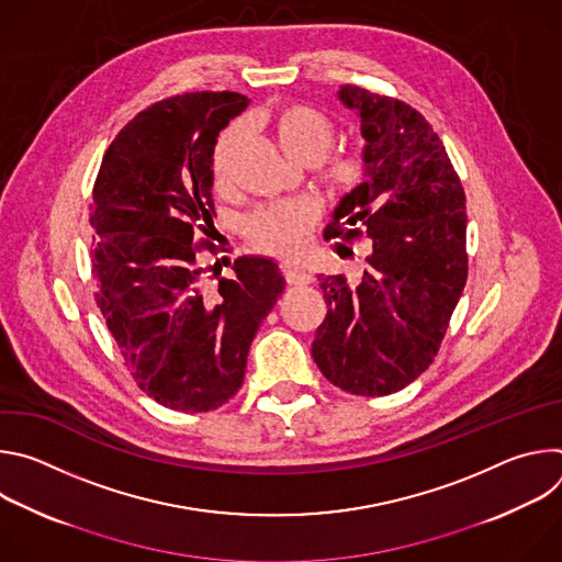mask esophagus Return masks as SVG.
<instances>
[{
  "label": "esophagus",
  "mask_w": 562,
  "mask_h": 562,
  "mask_svg": "<svg viewBox=\"0 0 562 562\" xmlns=\"http://www.w3.org/2000/svg\"><path fill=\"white\" fill-rule=\"evenodd\" d=\"M282 273L286 278L289 284L293 286H304V284H311L313 282V276L302 271V269H295V267H282Z\"/></svg>",
  "instance_id": "esophagus-1"
}]
</instances>
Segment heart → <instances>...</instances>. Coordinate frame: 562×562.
Instances as JSON below:
<instances>
[{"label":"heart","instance_id":"1","mask_svg":"<svg viewBox=\"0 0 562 562\" xmlns=\"http://www.w3.org/2000/svg\"><path fill=\"white\" fill-rule=\"evenodd\" d=\"M271 131L280 148L297 159V162L313 165L323 159L334 144V122L306 104H286L271 117ZM239 142V128L231 126L222 133L213 148L211 173L213 184L220 193L231 189L233 155ZM323 180L336 195H353L369 180V162L362 153H340L323 165ZM315 224V209L304 200L280 202L258 209L247 220V235L251 243L271 256L295 260L300 258L311 239Z\"/></svg>","mask_w":562,"mask_h":562}]
</instances>
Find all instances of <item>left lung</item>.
I'll use <instances>...</instances> for the list:
<instances>
[{
    "label": "left lung",
    "instance_id": "8db88e82",
    "mask_svg": "<svg viewBox=\"0 0 562 562\" xmlns=\"http://www.w3.org/2000/svg\"><path fill=\"white\" fill-rule=\"evenodd\" d=\"M369 180L345 195L327 239H369L358 284L317 276L329 306L311 356L353 395L405 389L434 362L467 282V198L431 124L407 102L347 85ZM351 254V249H345Z\"/></svg>",
    "mask_w": 562,
    "mask_h": 562
}]
</instances>
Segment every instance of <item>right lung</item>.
I'll return each instance as SVG.
<instances>
[{
  "label": "right lung",
  "instance_id": "right-lung-1",
  "mask_svg": "<svg viewBox=\"0 0 562 562\" xmlns=\"http://www.w3.org/2000/svg\"><path fill=\"white\" fill-rule=\"evenodd\" d=\"M231 91L173 95L111 142L93 184L95 302L139 389L162 407L202 414L245 382L249 347L284 291L273 260L237 258L209 288L211 159L220 131L249 106Z\"/></svg>",
  "mask_w": 562,
  "mask_h": 562
}]
</instances>
